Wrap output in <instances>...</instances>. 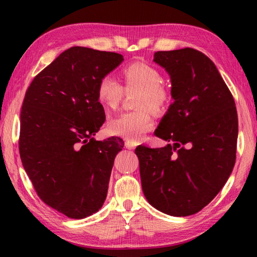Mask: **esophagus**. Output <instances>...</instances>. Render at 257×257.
<instances>
[{"instance_id":"obj_1","label":"esophagus","mask_w":257,"mask_h":257,"mask_svg":"<svg viewBox=\"0 0 257 257\" xmlns=\"http://www.w3.org/2000/svg\"><path fill=\"white\" fill-rule=\"evenodd\" d=\"M130 145H134V141H127Z\"/></svg>"}]
</instances>
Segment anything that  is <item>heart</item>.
Masks as SVG:
<instances>
[{
    "instance_id": "1",
    "label": "heart",
    "mask_w": 257,
    "mask_h": 257,
    "mask_svg": "<svg viewBox=\"0 0 257 257\" xmlns=\"http://www.w3.org/2000/svg\"><path fill=\"white\" fill-rule=\"evenodd\" d=\"M125 128H127V127H125Z\"/></svg>"
}]
</instances>
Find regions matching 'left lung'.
Listing matches in <instances>:
<instances>
[{
	"instance_id": "obj_1",
	"label": "left lung",
	"mask_w": 257,
	"mask_h": 257,
	"mask_svg": "<svg viewBox=\"0 0 257 257\" xmlns=\"http://www.w3.org/2000/svg\"><path fill=\"white\" fill-rule=\"evenodd\" d=\"M122 61L114 52L70 47L25 95L21 162L42 201L71 219L94 214L106 198L116 139L93 136L105 121L98 102L102 80Z\"/></svg>"
}]
</instances>
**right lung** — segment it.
<instances>
[{
    "instance_id": "right-lung-1",
    "label": "right lung",
    "mask_w": 257,
    "mask_h": 257,
    "mask_svg": "<svg viewBox=\"0 0 257 257\" xmlns=\"http://www.w3.org/2000/svg\"><path fill=\"white\" fill-rule=\"evenodd\" d=\"M153 61L170 76L173 99L154 135L175 143L138 158L143 193L165 214L193 215L216 196L232 172L236 105L215 64L202 52L161 51Z\"/></svg>"
}]
</instances>
